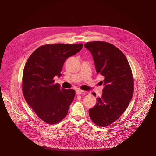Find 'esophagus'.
Listing matches in <instances>:
<instances>
[{
  "mask_svg": "<svg viewBox=\"0 0 156 156\" xmlns=\"http://www.w3.org/2000/svg\"><path fill=\"white\" fill-rule=\"evenodd\" d=\"M83 91L82 90H80V89H76V94L77 95H80V94H81V93H83Z\"/></svg>",
  "mask_w": 156,
  "mask_h": 156,
  "instance_id": "34e87169",
  "label": "esophagus"
}]
</instances>
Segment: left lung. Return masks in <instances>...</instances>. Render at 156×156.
Masks as SVG:
<instances>
[{
    "mask_svg": "<svg viewBox=\"0 0 156 156\" xmlns=\"http://www.w3.org/2000/svg\"><path fill=\"white\" fill-rule=\"evenodd\" d=\"M84 47L93 56L97 73L104 76L102 97L97 98L96 105L89 109V116L95 125L105 127L122 115L132 100V72L124 54L113 45L90 42Z\"/></svg>",
    "mask_w": 156,
    "mask_h": 156,
    "instance_id": "left-lung-1",
    "label": "left lung"
}]
</instances>
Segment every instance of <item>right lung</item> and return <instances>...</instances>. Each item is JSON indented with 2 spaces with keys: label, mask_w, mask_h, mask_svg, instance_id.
Returning <instances> with one entry per match:
<instances>
[{
  "label": "right lung",
  "mask_w": 156,
  "mask_h": 156,
  "mask_svg": "<svg viewBox=\"0 0 156 156\" xmlns=\"http://www.w3.org/2000/svg\"><path fill=\"white\" fill-rule=\"evenodd\" d=\"M83 44H57L37 48L29 57L23 74V93L28 104L47 123H57L67 115L75 95L73 89L54 84L64 62L80 52Z\"/></svg>",
  "instance_id": "right-lung-1"
}]
</instances>
